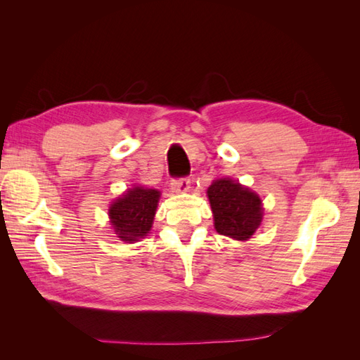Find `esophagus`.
I'll return each mask as SVG.
<instances>
[{"mask_svg": "<svg viewBox=\"0 0 360 360\" xmlns=\"http://www.w3.org/2000/svg\"><path fill=\"white\" fill-rule=\"evenodd\" d=\"M189 188H191V180H189L188 177L176 179V180L171 181V189H172L174 192H177V193L188 192Z\"/></svg>", "mask_w": 360, "mask_h": 360, "instance_id": "1", "label": "esophagus"}]
</instances>
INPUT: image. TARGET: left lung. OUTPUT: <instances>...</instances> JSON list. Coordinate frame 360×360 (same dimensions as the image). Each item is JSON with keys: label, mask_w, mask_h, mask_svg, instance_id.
<instances>
[{"label": "left lung", "mask_w": 360, "mask_h": 360, "mask_svg": "<svg viewBox=\"0 0 360 360\" xmlns=\"http://www.w3.org/2000/svg\"><path fill=\"white\" fill-rule=\"evenodd\" d=\"M216 231L248 240L263 221V201L255 192L231 179L213 180L207 189Z\"/></svg>", "instance_id": "obj_1"}]
</instances>
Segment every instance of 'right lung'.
Returning <instances> with one entry per match:
<instances>
[{"instance_id": "obj_1", "label": "right lung", "mask_w": 360, "mask_h": 360, "mask_svg": "<svg viewBox=\"0 0 360 360\" xmlns=\"http://www.w3.org/2000/svg\"><path fill=\"white\" fill-rule=\"evenodd\" d=\"M159 198V191L135 186L111 204L108 214L120 240L135 243L148 234L153 225Z\"/></svg>"}]
</instances>
